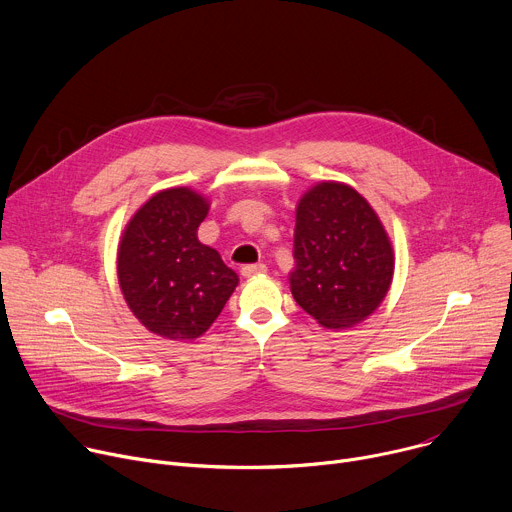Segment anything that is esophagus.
Segmentation results:
<instances>
[{
	"label": "esophagus",
	"instance_id": "1",
	"mask_svg": "<svg viewBox=\"0 0 512 512\" xmlns=\"http://www.w3.org/2000/svg\"><path fill=\"white\" fill-rule=\"evenodd\" d=\"M265 271H267V267H265L263 263H257V265H245V267H241V275H243V277H255V275L265 273Z\"/></svg>",
	"mask_w": 512,
	"mask_h": 512
}]
</instances>
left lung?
Masks as SVG:
<instances>
[{"instance_id": "1", "label": "left lung", "mask_w": 512, "mask_h": 512, "mask_svg": "<svg viewBox=\"0 0 512 512\" xmlns=\"http://www.w3.org/2000/svg\"><path fill=\"white\" fill-rule=\"evenodd\" d=\"M291 296L324 328H352L385 300L395 257L373 206L342 182H320L298 202Z\"/></svg>"}]
</instances>
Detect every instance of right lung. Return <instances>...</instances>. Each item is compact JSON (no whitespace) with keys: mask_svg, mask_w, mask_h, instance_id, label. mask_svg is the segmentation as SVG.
Returning <instances> with one entry per match:
<instances>
[{"mask_svg":"<svg viewBox=\"0 0 512 512\" xmlns=\"http://www.w3.org/2000/svg\"><path fill=\"white\" fill-rule=\"evenodd\" d=\"M208 200L190 188L154 194L127 223L117 277L133 316L168 340L202 336L239 283L212 247L198 241Z\"/></svg>","mask_w":512,"mask_h":512,"instance_id":"add662e5","label":"right lung"}]
</instances>
